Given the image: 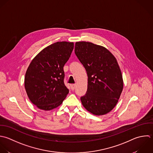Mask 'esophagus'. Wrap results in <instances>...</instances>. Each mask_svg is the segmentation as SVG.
Masks as SVG:
<instances>
[{"instance_id": "1", "label": "esophagus", "mask_w": 153, "mask_h": 153, "mask_svg": "<svg viewBox=\"0 0 153 153\" xmlns=\"http://www.w3.org/2000/svg\"><path fill=\"white\" fill-rule=\"evenodd\" d=\"M70 86H71V90H74L75 88H76V84H71L70 85Z\"/></svg>"}]
</instances>
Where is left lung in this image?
I'll list each match as a JSON object with an SVG mask.
<instances>
[{
    "label": "left lung",
    "instance_id": "obj_1",
    "mask_svg": "<svg viewBox=\"0 0 153 153\" xmlns=\"http://www.w3.org/2000/svg\"><path fill=\"white\" fill-rule=\"evenodd\" d=\"M74 52L88 77L82 105L94 115H104L116 106L122 94V72L113 55L103 46L88 42L75 44Z\"/></svg>",
    "mask_w": 153,
    "mask_h": 153
}]
</instances>
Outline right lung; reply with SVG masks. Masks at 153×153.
<instances>
[{"mask_svg": "<svg viewBox=\"0 0 153 153\" xmlns=\"http://www.w3.org/2000/svg\"><path fill=\"white\" fill-rule=\"evenodd\" d=\"M73 48V42H56L43 49L30 64L25 89L31 102L39 108L52 110L60 105L68 94L63 67Z\"/></svg>", "mask_w": 153, "mask_h": 153, "instance_id": "add662e5", "label": "right lung"}]
</instances>
